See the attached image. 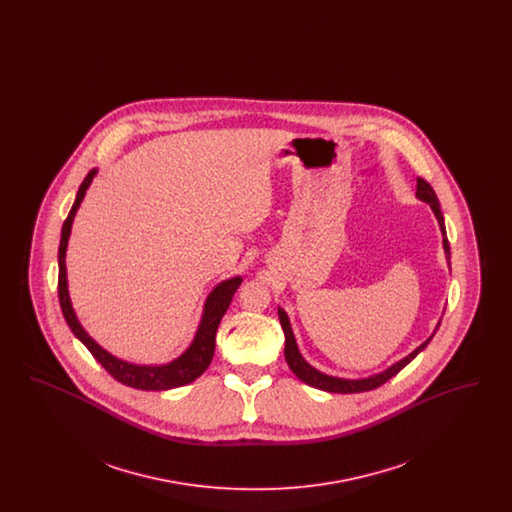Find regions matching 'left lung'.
Masks as SVG:
<instances>
[{
    "instance_id": "8db88e82",
    "label": "left lung",
    "mask_w": 512,
    "mask_h": 512,
    "mask_svg": "<svg viewBox=\"0 0 512 512\" xmlns=\"http://www.w3.org/2000/svg\"><path fill=\"white\" fill-rule=\"evenodd\" d=\"M416 197L422 199V201H426V203H430V207H432V211H434V215H436V219H438L441 234H443V249H445L447 259H449V255H451V253H449V240H447V234H445V222H443V213H441V209H439L438 195H436L434 188H432L424 178H418V180H416ZM278 318H280V324H282V330H284V336H286L284 357H286V363L292 368L293 374H295L301 382H305V384H309V386H313V388H318V390L330 391V393H361V391H370L380 388L382 384H386L390 378H393L401 368H405V366L409 365L414 357H416V355L430 343V340L434 338V334H432L422 345H418L411 355H407L405 359H401L399 363H395V365L390 366L388 370H384V372H380V374H374V376L363 378V380H343V378H334V376L322 374V372H318L317 368H313L309 363H305V359L301 357V353H299V349H297L295 338H293L290 318L284 313V309H280V307H278Z\"/></svg>"
}]
</instances>
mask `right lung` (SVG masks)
Instances as JSON below:
<instances>
[{"mask_svg":"<svg viewBox=\"0 0 512 512\" xmlns=\"http://www.w3.org/2000/svg\"><path fill=\"white\" fill-rule=\"evenodd\" d=\"M94 176H96V169H92L86 174L84 182L78 188L73 207H71L67 219L63 222V228H61L57 293H59V303H61L63 317L67 320L69 328L73 330L74 336L88 347V351L94 355V359L98 361L99 365L103 366L115 380H119L124 386L146 391H163L186 386V384L194 382L195 378H199L207 370V366L211 365V359H213V353H215V336H217V330H219L220 318L224 317L234 293L240 288L242 278L236 276V278L224 280L213 292L209 293V297L205 301L203 317L199 322V328H197V334H195L192 345L169 365H132V363H126V361L113 357L105 349H101L98 343L84 332V328L76 320L73 305H71V299H69V290H67V268H65V251H67V242H69L74 215H76V209L80 207V201L84 199L86 190H88Z\"/></svg>","mask_w":512,"mask_h":512,"instance_id":"right-lung-1","label":"right lung"}]
</instances>
